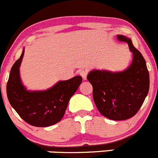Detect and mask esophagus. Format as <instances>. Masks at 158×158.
Wrapping results in <instances>:
<instances>
[{"label": "esophagus", "instance_id": "1", "mask_svg": "<svg viewBox=\"0 0 158 158\" xmlns=\"http://www.w3.org/2000/svg\"><path fill=\"white\" fill-rule=\"evenodd\" d=\"M79 74H80V76H82L84 80H86V79H87V74H88L87 71L85 70H82L79 71Z\"/></svg>", "mask_w": 158, "mask_h": 158}]
</instances>
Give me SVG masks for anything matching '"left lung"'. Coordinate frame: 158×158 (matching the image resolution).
I'll list each match as a JSON object with an SVG mask.
<instances>
[{"instance_id":"8db88e82","label":"left lung","mask_w":158,"mask_h":158,"mask_svg":"<svg viewBox=\"0 0 158 158\" xmlns=\"http://www.w3.org/2000/svg\"><path fill=\"white\" fill-rule=\"evenodd\" d=\"M119 41L128 44L133 53L131 65L124 70H94L87 79L93 86V98L99 112L107 118L122 121L136 114L149 90V73L143 56L132 40L118 34Z\"/></svg>"}]
</instances>
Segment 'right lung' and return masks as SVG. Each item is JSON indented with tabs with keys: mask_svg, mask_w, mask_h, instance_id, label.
Listing matches in <instances>:
<instances>
[{
	"mask_svg": "<svg viewBox=\"0 0 158 158\" xmlns=\"http://www.w3.org/2000/svg\"><path fill=\"white\" fill-rule=\"evenodd\" d=\"M24 53L25 48L10 71L6 85L9 102L20 117L31 125L43 127L53 125L64 115L69 100L82 83V76L59 81L43 91L27 90L20 76Z\"/></svg>",
	"mask_w": 158,
	"mask_h": 158,
	"instance_id": "add662e5",
	"label": "right lung"
}]
</instances>
